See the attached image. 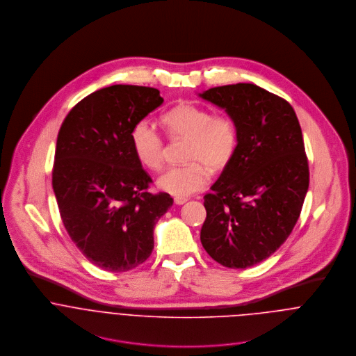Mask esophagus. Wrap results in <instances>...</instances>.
<instances>
[{
  "mask_svg": "<svg viewBox=\"0 0 356 356\" xmlns=\"http://www.w3.org/2000/svg\"><path fill=\"white\" fill-rule=\"evenodd\" d=\"M174 202H175V204H178V205H182V204H185L188 202V199H186V197H175Z\"/></svg>",
  "mask_w": 356,
  "mask_h": 356,
  "instance_id": "1",
  "label": "esophagus"
}]
</instances>
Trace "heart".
Returning <instances> with one entry per match:
<instances>
[{
  "label": "heart",
  "mask_w": 356,
  "mask_h": 356,
  "mask_svg": "<svg viewBox=\"0 0 356 356\" xmlns=\"http://www.w3.org/2000/svg\"><path fill=\"white\" fill-rule=\"evenodd\" d=\"M161 122L174 138L188 140L185 165L167 168L157 186L177 197L191 196L204 189L209 179L208 168L222 171L232 161L238 145V127L227 113H216L195 102H182L167 111ZM130 141L134 154L149 170H159L164 161V140L160 131L147 119L138 120Z\"/></svg>",
  "instance_id": "b5f03b06"
}]
</instances>
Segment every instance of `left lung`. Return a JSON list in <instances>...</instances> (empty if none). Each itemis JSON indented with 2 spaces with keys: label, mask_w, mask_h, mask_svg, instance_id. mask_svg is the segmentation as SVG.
Here are the masks:
<instances>
[{
  "label": "left lung",
  "mask_w": 356,
  "mask_h": 356,
  "mask_svg": "<svg viewBox=\"0 0 356 356\" xmlns=\"http://www.w3.org/2000/svg\"><path fill=\"white\" fill-rule=\"evenodd\" d=\"M199 96L238 127L237 151L204 196L200 240L222 266L247 268L274 254L300 216L309 184L302 129L289 102L254 83Z\"/></svg>",
  "instance_id": "left-lung-1"
}]
</instances>
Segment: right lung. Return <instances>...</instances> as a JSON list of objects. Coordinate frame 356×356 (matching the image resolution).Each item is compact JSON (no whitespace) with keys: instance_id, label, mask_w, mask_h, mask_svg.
<instances>
[{"instance_id":"1","label":"right lung","mask_w":356,"mask_h":356,"mask_svg":"<svg viewBox=\"0 0 356 356\" xmlns=\"http://www.w3.org/2000/svg\"><path fill=\"white\" fill-rule=\"evenodd\" d=\"M153 88L113 85L78 102L56 143L51 185L64 227L85 257L112 273L144 263L153 229L174 200L148 192L152 178L130 131L163 104Z\"/></svg>"}]
</instances>
